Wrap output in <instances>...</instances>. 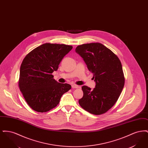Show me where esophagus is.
I'll list each match as a JSON object with an SVG mask.
<instances>
[{
	"label": "esophagus",
	"mask_w": 148,
	"mask_h": 148,
	"mask_svg": "<svg viewBox=\"0 0 148 148\" xmlns=\"http://www.w3.org/2000/svg\"><path fill=\"white\" fill-rule=\"evenodd\" d=\"M71 87H72L73 88H79V86L76 84H72Z\"/></svg>",
	"instance_id": "34e87169"
}]
</instances>
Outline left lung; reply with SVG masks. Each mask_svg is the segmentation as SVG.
Instances as JSON below:
<instances>
[{
	"label": "left lung",
	"mask_w": 148,
	"mask_h": 148,
	"mask_svg": "<svg viewBox=\"0 0 148 148\" xmlns=\"http://www.w3.org/2000/svg\"><path fill=\"white\" fill-rule=\"evenodd\" d=\"M75 51L83 59L88 70L93 74L95 88L82 87L83 97L79 105L94 115L108 112L119 97L125 78L119 59L112 50L99 42L78 45Z\"/></svg>",
	"instance_id": "1"
}]
</instances>
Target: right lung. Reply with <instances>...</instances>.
<instances>
[{
    "label": "right lung",
    "mask_w": 148,
    "mask_h": 148,
    "mask_svg": "<svg viewBox=\"0 0 148 148\" xmlns=\"http://www.w3.org/2000/svg\"><path fill=\"white\" fill-rule=\"evenodd\" d=\"M73 47L45 43L32 50L20 68L19 87L28 106L37 112L45 113L56 107L71 85L58 83L52 73Z\"/></svg>",
    "instance_id": "right-lung-1"
}]
</instances>
